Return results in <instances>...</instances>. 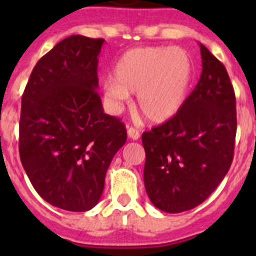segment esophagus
Listing matches in <instances>:
<instances>
[{"mask_svg": "<svg viewBox=\"0 0 256 256\" xmlns=\"http://www.w3.org/2000/svg\"><path fill=\"white\" fill-rule=\"evenodd\" d=\"M126 133H128V137L133 141H137L140 138V132L133 126H128V130H126Z\"/></svg>", "mask_w": 256, "mask_h": 256, "instance_id": "esophagus-1", "label": "esophagus"}]
</instances>
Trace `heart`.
<instances>
[{
	"mask_svg": "<svg viewBox=\"0 0 256 256\" xmlns=\"http://www.w3.org/2000/svg\"><path fill=\"white\" fill-rule=\"evenodd\" d=\"M194 66L180 47H138L126 51L114 68V78L102 83L104 97L118 112L137 94L138 112L152 124L177 116L186 102Z\"/></svg>",
	"mask_w": 256,
	"mask_h": 256,
	"instance_id": "1",
	"label": "heart"
}]
</instances>
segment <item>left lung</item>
I'll return each instance as SVG.
<instances>
[{"label":"left lung","mask_w":256,"mask_h":256,"mask_svg":"<svg viewBox=\"0 0 256 256\" xmlns=\"http://www.w3.org/2000/svg\"><path fill=\"white\" fill-rule=\"evenodd\" d=\"M200 44L202 70L172 120L142 134L144 188L165 212L204 202L230 170L234 151L236 97L227 70Z\"/></svg>","instance_id":"1"}]
</instances>
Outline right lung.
Segmentation results:
<instances>
[{
	"label": "right lung",
	"instance_id": "obj_1",
	"mask_svg": "<svg viewBox=\"0 0 256 256\" xmlns=\"http://www.w3.org/2000/svg\"><path fill=\"white\" fill-rule=\"evenodd\" d=\"M105 40L70 36L36 64L22 98L19 152L38 195L60 209L98 202L115 154L126 141L118 118L104 112L97 64Z\"/></svg>",
	"mask_w": 256,
	"mask_h": 256
}]
</instances>
